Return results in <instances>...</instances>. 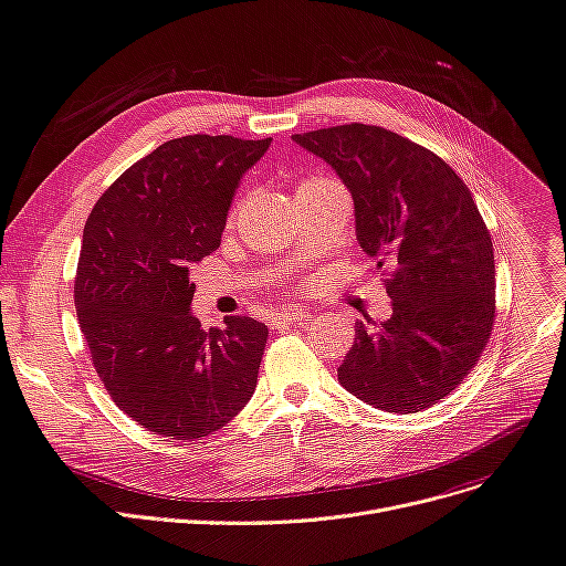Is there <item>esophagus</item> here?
I'll return each mask as SVG.
<instances>
[{
  "label": "esophagus",
  "instance_id": "obj_1",
  "mask_svg": "<svg viewBox=\"0 0 566 566\" xmlns=\"http://www.w3.org/2000/svg\"><path fill=\"white\" fill-rule=\"evenodd\" d=\"M314 312L312 310H298V307H293V310H282V312H277L275 316H273V326L275 331H280V328H286V326H291V324H296V322H307V318L312 316Z\"/></svg>",
  "mask_w": 566,
  "mask_h": 566
}]
</instances>
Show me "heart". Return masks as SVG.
Instances as JSON below:
<instances>
[{"mask_svg":"<svg viewBox=\"0 0 566 566\" xmlns=\"http://www.w3.org/2000/svg\"><path fill=\"white\" fill-rule=\"evenodd\" d=\"M328 185H335L326 178H303L298 182V191H307V189H322V187H328Z\"/></svg>","mask_w":566,"mask_h":566,"instance_id":"heart-1","label":"heart"}]
</instances>
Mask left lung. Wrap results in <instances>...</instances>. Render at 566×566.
Here are the masks:
<instances>
[{
    "label": "left lung",
    "instance_id": "obj_1",
    "mask_svg": "<svg viewBox=\"0 0 566 566\" xmlns=\"http://www.w3.org/2000/svg\"><path fill=\"white\" fill-rule=\"evenodd\" d=\"M354 199L356 240L388 270L392 314L356 322L337 379L390 413L432 407L467 377L495 322V256L470 189L426 147L384 127L293 134Z\"/></svg>",
    "mask_w": 566,
    "mask_h": 566
}]
</instances>
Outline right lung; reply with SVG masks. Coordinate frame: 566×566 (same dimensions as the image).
Here are the masks:
<instances>
[{
  "label": "right lung",
  "instance_id": "right-lung-1",
  "mask_svg": "<svg viewBox=\"0 0 566 566\" xmlns=\"http://www.w3.org/2000/svg\"><path fill=\"white\" fill-rule=\"evenodd\" d=\"M270 138L193 134L127 168L92 208L76 298L94 370L113 402L155 434L199 439L224 428L256 388L268 326L227 316L203 331L191 265L210 256L240 178Z\"/></svg>",
  "mask_w": 566,
  "mask_h": 566
}]
</instances>
